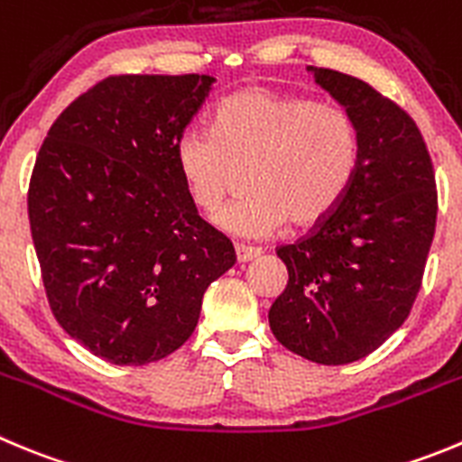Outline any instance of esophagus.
Here are the masks:
<instances>
[{
  "instance_id": "1",
  "label": "esophagus",
  "mask_w": 462,
  "mask_h": 462,
  "mask_svg": "<svg viewBox=\"0 0 462 462\" xmlns=\"http://www.w3.org/2000/svg\"><path fill=\"white\" fill-rule=\"evenodd\" d=\"M236 262L239 264H245V262H253L262 255L260 248H245V245H236Z\"/></svg>"
}]
</instances>
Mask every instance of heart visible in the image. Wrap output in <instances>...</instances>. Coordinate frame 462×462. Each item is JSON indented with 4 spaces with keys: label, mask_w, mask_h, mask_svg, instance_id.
Wrapping results in <instances>:
<instances>
[{
    "label": "heart",
    "mask_w": 462,
    "mask_h": 462,
    "mask_svg": "<svg viewBox=\"0 0 462 462\" xmlns=\"http://www.w3.org/2000/svg\"><path fill=\"white\" fill-rule=\"evenodd\" d=\"M360 154V129L344 106L262 86L223 97L217 129L189 127L175 145L180 175L205 214H217L248 172L251 196L218 217L241 239L328 221L356 180Z\"/></svg>",
    "instance_id": "b5f03b06"
}]
</instances>
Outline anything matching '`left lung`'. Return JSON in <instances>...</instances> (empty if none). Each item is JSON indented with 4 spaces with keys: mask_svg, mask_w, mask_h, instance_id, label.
Here are the masks:
<instances>
[{
    "mask_svg": "<svg viewBox=\"0 0 462 462\" xmlns=\"http://www.w3.org/2000/svg\"><path fill=\"white\" fill-rule=\"evenodd\" d=\"M356 118L360 166L328 221L280 245L287 287L269 310L275 339L317 365L376 351L411 314L435 235L438 191L415 120L367 81L308 68Z\"/></svg>",
    "mask_w": 462,
    "mask_h": 462,
    "instance_id": "8db88e82",
    "label": "left lung"
}]
</instances>
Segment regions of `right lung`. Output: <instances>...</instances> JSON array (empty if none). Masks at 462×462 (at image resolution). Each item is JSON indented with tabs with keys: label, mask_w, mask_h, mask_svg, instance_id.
Wrapping results in <instances>:
<instances>
[{
	"label": "right lung",
	"mask_w": 462,
	"mask_h": 462,
	"mask_svg": "<svg viewBox=\"0 0 462 462\" xmlns=\"http://www.w3.org/2000/svg\"><path fill=\"white\" fill-rule=\"evenodd\" d=\"M209 75H116L47 132L29 182V223L51 314L114 365H148L196 330L202 296L236 262L198 217L175 145Z\"/></svg>",
	"instance_id": "right-lung-1"
}]
</instances>
